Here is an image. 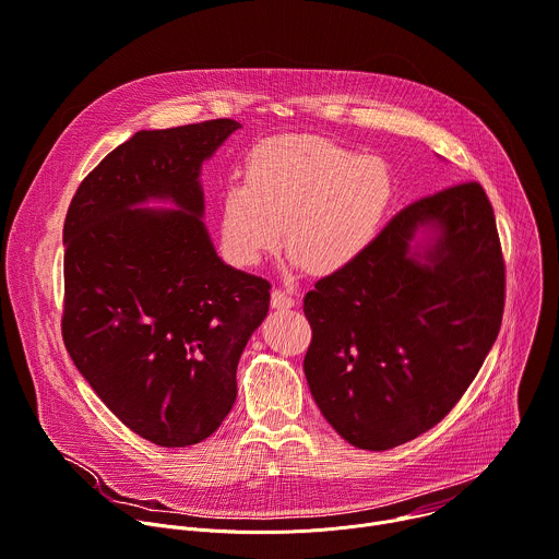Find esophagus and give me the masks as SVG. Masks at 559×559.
Here are the masks:
<instances>
[{
    "label": "esophagus",
    "mask_w": 559,
    "mask_h": 559,
    "mask_svg": "<svg viewBox=\"0 0 559 559\" xmlns=\"http://www.w3.org/2000/svg\"><path fill=\"white\" fill-rule=\"evenodd\" d=\"M295 304H297V299H295L290 293H284V290H280V288H275V290L271 293V306L277 308V310H288V308H293Z\"/></svg>",
    "instance_id": "34e87169"
}]
</instances>
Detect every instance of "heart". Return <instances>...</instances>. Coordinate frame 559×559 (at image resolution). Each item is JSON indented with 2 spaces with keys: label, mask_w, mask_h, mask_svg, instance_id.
Listing matches in <instances>:
<instances>
[{
  "label": "heart",
  "mask_w": 559,
  "mask_h": 559,
  "mask_svg": "<svg viewBox=\"0 0 559 559\" xmlns=\"http://www.w3.org/2000/svg\"><path fill=\"white\" fill-rule=\"evenodd\" d=\"M394 185L385 163L319 136H275L245 160V180L219 195V245L242 269L282 245L310 273L350 266L377 238Z\"/></svg>",
  "instance_id": "heart-1"
}]
</instances>
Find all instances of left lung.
I'll list each match as a JSON object with an SVG mask.
<instances>
[{
	"label": "left lung",
	"instance_id": "8db88e82",
	"mask_svg": "<svg viewBox=\"0 0 559 559\" xmlns=\"http://www.w3.org/2000/svg\"><path fill=\"white\" fill-rule=\"evenodd\" d=\"M418 226L437 231L425 263L408 247ZM502 312L504 260L485 189L472 180L425 195L350 266L306 293L310 394L355 448L392 450L452 412Z\"/></svg>",
	"mask_w": 559,
	"mask_h": 559
}]
</instances>
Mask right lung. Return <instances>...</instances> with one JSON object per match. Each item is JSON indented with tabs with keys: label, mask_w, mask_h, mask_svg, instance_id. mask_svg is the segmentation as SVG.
<instances>
[{
	"label": "right lung",
	"mask_w": 559,
	"mask_h": 559,
	"mask_svg": "<svg viewBox=\"0 0 559 559\" xmlns=\"http://www.w3.org/2000/svg\"><path fill=\"white\" fill-rule=\"evenodd\" d=\"M238 121L141 130L79 185L63 225V344L98 399L160 448L209 438L271 284L222 262L204 229L202 163ZM152 197L176 212L141 210Z\"/></svg>",
	"instance_id": "add662e5"
}]
</instances>
